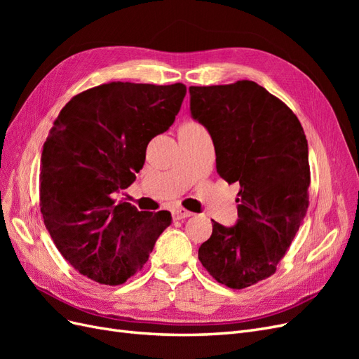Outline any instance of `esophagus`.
Listing matches in <instances>:
<instances>
[{
	"label": "esophagus",
	"instance_id": "obj_1",
	"mask_svg": "<svg viewBox=\"0 0 359 359\" xmlns=\"http://www.w3.org/2000/svg\"><path fill=\"white\" fill-rule=\"evenodd\" d=\"M193 212L186 210V208H175L173 210V217H175L177 220H182V219H187V217H191Z\"/></svg>",
	"mask_w": 359,
	"mask_h": 359
}]
</instances>
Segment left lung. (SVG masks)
Segmentation results:
<instances>
[{"label": "left lung", "mask_w": 359, "mask_h": 359, "mask_svg": "<svg viewBox=\"0 0 359 359\" xmlns=\"http://www.w3.org/2000/svg\"><path fill=\"white\" fill-rule=\"evenodd\" d=\"M191 116L208 130L215 166L240 182L238 223H212L199 247L205 269L231 289L273 276L309 208V145L289 107L253 81L190 86Z\"/></svg>", "instance_id": "1"}]
</instances>
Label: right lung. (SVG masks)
Returning <instances> with one entry per match:
<instances>
[{
    "label": "right lung",
    "instance_id": "1",
    "mask_svg": "<svg viewBox=\"0 0 359 359\" xmlns=\"http://www.w3.org/2000/svg\"><path fill=\"white\" fill-rule=\"evenodd\" d=\"M184 83L109 82L76 94L41 151L40 211L64 259L100 285L142 269L169 211H137L111 194L142 169L149 140L175 121Z\"/></svg>",
    "mask_w": 359,
    "mask_h": 359
}]
</instances>
